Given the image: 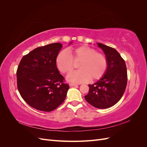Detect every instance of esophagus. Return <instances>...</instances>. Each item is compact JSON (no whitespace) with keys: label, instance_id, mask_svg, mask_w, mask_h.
Masks as SVG:
<instances>
[{"label":"esophagus","instance_id":"obj_1","mask_svg":"<svg viewBox=\"0 0 147 147\" xmlns=\"http://www.w3.org/2000/svg\"><path fill=\"white\" fill-rule=\"evenodd\" d=\"M69 85H70V86H77L78 84H75V83H69Z\"/></svg>","mask_w":147,"mask_h":147}]
</instances>
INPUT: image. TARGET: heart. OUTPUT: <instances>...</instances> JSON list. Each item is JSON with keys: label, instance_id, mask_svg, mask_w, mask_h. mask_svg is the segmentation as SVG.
I'll return each instance as SVG.
<instances>
[{"label": "heart", "instance_id": "b5f03b06", "mask_svg": "<svg viewBox=\"0 0 147 147\" xmlns=\"http://www.w3.org/2000/svg\"><path fill=\"white\" fill-rule=\"evenodd\" d=\"M67 53L61 51L56 57V65L61 72L68 74L74 68V63L80 61L78 67L80 69L70 73L67 77L70 82L82 83L91 78L94 81L104 76L107 69V59L104 55L97 53L95 49L82 46L72 49Z\"/></svg>", "mask_w": 147, "mask_h": 147}]
</instances>
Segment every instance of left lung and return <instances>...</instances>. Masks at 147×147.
Listing matches in <instances>:
<instances>
[{"label": "left lung", "instance_id": "left-lung-1", "mask_svg": "<svg viewBox=\"0 0 147 147\" xmlns=\"http://www.w3.org/2000/svg\"><path fill=\"white\" fill-rule=\"evenodd\" d=\"M97 45L105 53L107 69L98 82L89 84V92L84 98L96 108L107 109L116 104L125 91L127 69L125 61L115 49L100 43Z\"/></svg>", "mask_w": 147, "mask_h": 147}]
</instances>
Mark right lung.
Returning a JSON list of instances; mask_svg holds the SVG:
<instances>
[{"label": "right lung", "instance_id": "add662e5", "mask_svg": "<svg viewBox=\"0 0 147 147\" xmlns=\"http://www.w3.org/2000/svg\"><path fill=\"white\" fill-rule=\"evenodd\" d=\"M62 47L60 43L38 47L24 55L18 67V90L26 103L35 109L51 112L65 99L69 86L56 65Z\"/></svg>", "mask_w": 147, "mask_h": 147}]
</instances>
